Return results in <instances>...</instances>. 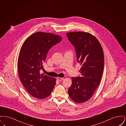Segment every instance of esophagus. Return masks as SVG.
Masks as SVG:
<instances>
[{
	"instance_id": "esophagus-1",
	"label": "esophagus",
	"mask_w": 126,
	"mask_h": 126,
	"mask_svg": "<svg viewBox=\"0 0 126 126\" xmlns=\"http://www.w3.org/2000/svg\"><path fill=\"white\" fill-rule=\"evenodd\" d=\"M57 80L59 81H62V80H64V78H57Z\"/></svg>"
}]
</instances>
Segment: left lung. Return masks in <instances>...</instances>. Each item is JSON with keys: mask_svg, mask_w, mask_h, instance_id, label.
Here are the masks:
<instances>
[{"mask_svg": "<svg viewBox=\"0 0 126 126\" xmlns=\"http://www.w3.org/2000/svg\"><path fill=\"white\" fill-rule=\"evenodd\" d=\"M66 34L75 48L82 76L72 78L68 93L74 102L81 103L90 99L100 83L104 69L103 51L97 39L89 32H75Z\"/></svg>", "mask_w": 126, "mask_h": 126, "instance_id": "1", "label": "left lung"}]
</instances>
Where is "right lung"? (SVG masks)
<instances>
[{
	"instance_id": "1",
	"label": "right lung",
	"mask_w": 126,
	"mask_h": 126,
	"mask_svg": "<svg viewBox=\"0 0 126 126\" xmlns=\"http://www.w3.org/2000/svg\"><path fill=\"white\" fill-rule=\"evenodd\" d=\"M62 41L52 33L36 32L23 44L18 59V73L21 82L31 95L44 99L49 96L56 84V78L40 74L43 69L49 49Z\"/></svg>"
}]
</instances>
